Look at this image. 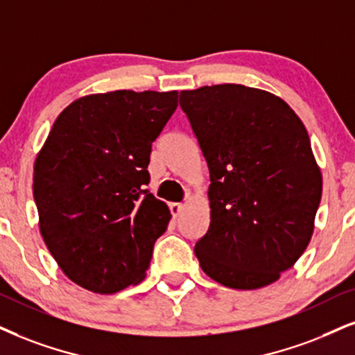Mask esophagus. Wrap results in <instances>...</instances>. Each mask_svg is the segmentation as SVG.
Here are the masks:
<instances>
[{"mask_svg":"<svg viewBox=\"0 0 355 355\" xmlns=\"http://www.w3.org/2000/svg\"><path fill=\"white\" fill-rule=\"evenodd\" d=\"M182 207H184V205H182V204H176V202L169 204V209H171V214H173V217H178L179 214H181Z\"/></svg>","mask_w":355,"mask_h":355,"instance_id":"1","label":"esophagus"}]
</instances>
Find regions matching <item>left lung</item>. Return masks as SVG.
I'll return each instance as SVG.
<instances>
[{
	"mask_svg": "<svg viewBox=\"0 0 355 355\" xmlns=\"http://www.w3.org/2000/svg\"><path fill=\"white\" fill-rule=\"evenodd\" d=\"M179 103L211 173L200 268L234 290L275 283L308 247L321 202L306 126L275 94L239 84L182 90Z\"/></svg>",
	"mask_w": 355,
	"mask_h": 355,
	"instance_id": "8db88e82",
	"label": "left lung"
}]
</instances>
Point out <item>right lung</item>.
<instances>
[{
  "instance_id": "add662e5",
  "label": "right lung",
  "mask_w": 355,
  "mask_h": 355,
  "mask_svg": "<svg viewBox=\"0 0 355 355\" xmlns=\"http://www.w3.org/2000/svg\"><path fill=\"white\" fill-rule=\"evenodd\" d=\"M176 107V90H115L73 100L52 125L33 192L44 243L78 286L112 295L146 277L171 218L146 168Z\"/></svg>"
}]
</instances>
